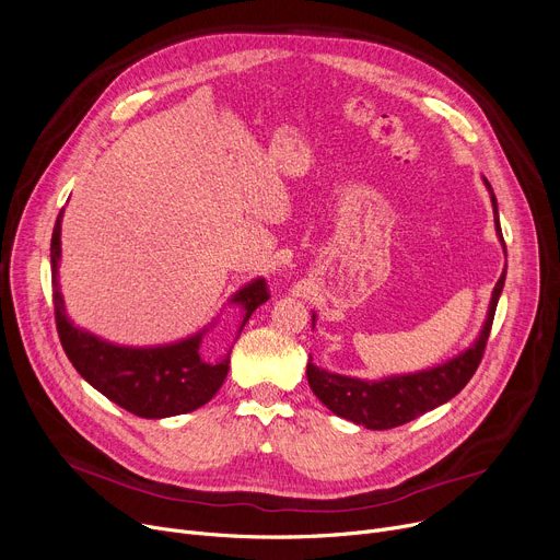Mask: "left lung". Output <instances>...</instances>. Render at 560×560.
<instances>
[{
    "label": "left lung",
    "instance_id": "left-lung-1",
    "mask_svg": "<svg viewBox=\"0 0 560 560\" xmlns=\"http://www.w3.org/2000/svg\"><path fill=\"white\" fill-rule=\"evenodd\" d=\"M483 184H486V188L490 192V201H492L497 238L506 252L502 226H499L497 197H494L488 179H483ZM504 281H506V268H504L502 277H499V281L494 283L492 298L488 304V315L483 319V327H481L477 340L467 349H463L460 354H456L454 359H450L445 363H438L427 370L408 372V374H390V376L374 378V381L336 374V372L317 368L315 363H308L306 376H308L311 390L338 418H345L349 422H354L365 429H374V431L406 424L410 420L424 416L427 410H433L435 406H443L445 401H450L465 388V384L472 378V374L477 372V368L481 363L483 349H486V342L490 336V327H492L494 308H497L499 295H502V290H504ZM313 322H315V313H313Z\"/></svg>",
    "mask_w": 560,
    "mask_h": 560
}]
</instances>
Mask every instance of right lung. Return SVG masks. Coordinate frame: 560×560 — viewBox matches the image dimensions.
Wrapping results in <instances>:
<instances>
[{
    "instance_id": "1",
    "label": "right lung",
    "mask_w": 560,
    "mask_h": 560,
    "mask_svg": "<svg viewBox=\"0 0 560 560\" xmlns=\"http://www.w3.org/2000/svg\"><path fill=\"white\" fill-rule=\"evenodd\" d=\"M61 222L63 211L58 213L51 233L54 313L58 338H61V345L74 370L113 404L147 420L184 416L190 413V410H197L206 401H211L222 388L231 363V349L220 361H206L199 354L201 338L218 319H213L209 327H203L195 336L154 347L115 345L77 327L66 313L63 292L61 285H58ZM268 300L270 295L265 290V279L260 277L245 283L238 292H233L229 304H233L243 315L238 336L252 313Z\"/></svg>"
}]
</instances>
